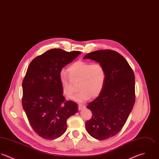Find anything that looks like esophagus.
Instances as JSON below:
<instances>
[{"mask_svg":"<svg viewBox=\"0 0 159 159\" xmlns=\"http://www.w3.org/2000/svg\"><path fill=\"white\" fill-rule=\"evenodd\" d=\"M83 108H84V106H83V104H78V109H79V110H81Z\"/></svg>","mask_w":159,"mask_h":159,"instance_id":"1","label":"esophagus"}]
</instances>
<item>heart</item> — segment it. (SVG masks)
<instances>
[{"instance_id": "1", "label": "heart", "mask_w": 159, "mask_h": 159, "mask_svg": "<svg viewBox=\"0 0 159 159\" xmlns=\"http://www.w3.org/2000/svg\"><path fill=\"white\" fill-rule=\"evenodd\" d=\"M68 71L70 77L65 71L60 73L61 89L66 96L70 98L73 95L76 89L75 83L77 82L80 89L73 97V99L77 102H83L91 96L96 98L101 93L107 77L102 64L78 60L68 68Z\"/></svg>"}]
</instances>
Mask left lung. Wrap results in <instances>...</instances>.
I'll return each instance as SVG.
<instances>
[{
	"label": "left lung",
	"instance_id": "1",
	"mask_svg": "<svg viewBox=\"0 0 159 159\" xmlns=\"http://www.w3.org/2000/svg\"><path fill=\"white\" fill-rule=\"evenodd\" d=\"M105 67L106 83L99 96L87 108L92 112L86 122L88 133L99 140H106L122 129L135 102V77L125 58L111 50H100L86 54Z\"/></svg>",
	"mask_w": 159,
	"mask_h": 159
}]
</instances>
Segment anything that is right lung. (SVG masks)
<instances>
[{
  "label": "right lung",
  "mask_w": 159,
  "mask_h": 159,
  "mask_svg": "<svg viewBox=\"0 0 159 159\" xmlns=\"http://www.w3.org/2000/svg\"><path fill=\"white\" fill-rule=\"evenodd\" d=\"M81 52L52 49L30 63L22 83V106L33 130L51 140L66 131V120L78 111V104L65 101L60 73Z\"/></svg>",
  "instance_id": "add662e5"
}]
</instances>
